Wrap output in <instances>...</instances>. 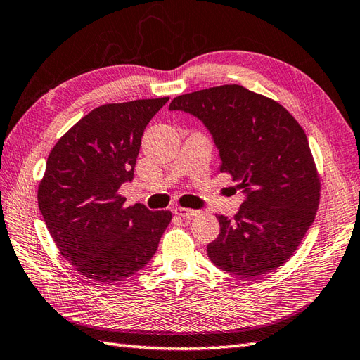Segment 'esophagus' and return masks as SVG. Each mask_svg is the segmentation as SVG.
I'll return each instance as SVG.
<instances>
[{
  "label": "esophagus",
  "instance_id": "1",
  "mask_svg": "<svg viewBox=\"0 0 360 360\" xmlns=\"http://www.w3.org/2000/svg\"><path fill=\"white\" fill-rule=\"evenodd\" d=\"M200 211H198V210H188V208H181V207H176L173 210V214H176V215H179V217H182V219H191V217H194V215H198Z\"/></svg>",
  "mask_w": 360,
  "mask_h": 360
}]
</instances>
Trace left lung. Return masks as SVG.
<instances>
[{
	"instance_id": "left-lung-1",
	"label": "left lung",
	"mask_w": 360,
	"mask_h": 360,
	"mask_svg": "<svg viewBox=\"0 0 360 360\" xmlns=\"http://www.w3.org/2000/svg\"><path fill=\"white\" fill-rule=\"evenodd\" d=\"M170 111L198 117L210 131L220 172L238 181L244 202L233 220L217 215L208 244L220 270L255 279L279 269L299 248L320 203V179L304 131L279 102L238 84L174 98Z\"/></svg>"
}]
</instances>
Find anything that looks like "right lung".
Segmentation results:
<instances>
[{
  "instance_id": "obj_1",
  "label": "right lung",
  "mask_w": 360,
  "mask_h": 360,
  "mask_svg": "<svg viewBox=\"0 0 360 360\" xmlns=\"http://www.w3.org/2000/svg\"><path fill=\"white\" fill-rule=\"evenodd\" d=\"M169 98L105 104L78 120L51 150L37 203L60 253L87 279L125 281L158 249L170 211L125 207L141 137Z\"/></svg>"
}]
</instances>
